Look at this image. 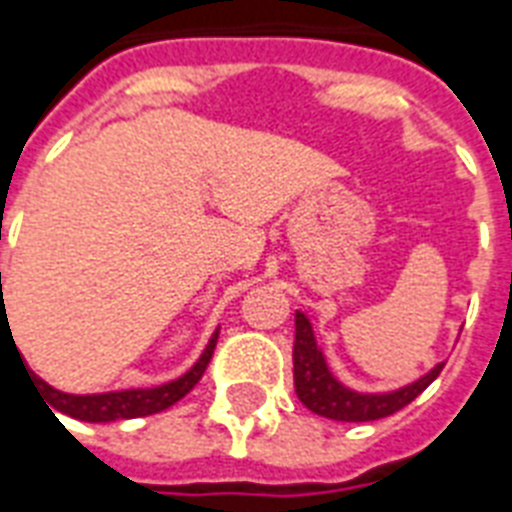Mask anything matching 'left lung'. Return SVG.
I'll return each instance as SVG.
<instances>
[{"label": "left lung", "instance_id": "obj_1", "mask_svg": "<svg viewBox=\"0 0 512 512\" xmlns=\"http://www.w3.org/2000/svg\"><path fill=\"white\" fill-rule=\"evenodd\" d=\"M292 373H295V395L308 411L333 421H376L392 416L427 389L446 362H438L413 384H405L392 392H357L341 384L327 365L322 346L317 343L314 325L303 311H295V346H292Z\"/></svg>", "mask_w": 512, "mask_h": 512}]
</instances>
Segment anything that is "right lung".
I'll return each mask as SVG.
<instances>
[{"label":"right lung","instance_id":"add662e5","mask_svg":"<svg viewBox=\"0 0 512 512\" xmlns=\"http://www.w3.org/2000/svg\"><path fill=\"white\" fill-rule=\"evenodd\" d=\"M2 284V273H0ZM5 319V314H2ZM217 335L220 330H214L206 349L201 351V357L195 360V365L187 373H182L174 381H166L161 386H144V389H115V392H99V395H69V392H61L56 386H50L48 381H42L39 376H34V384L39 386V392L48 400V408H53V416L64 413V416H72V419L91 421V424H107V421L117 419H139V416H152V413H161L166 408H171L174 403H179L182 397L193 389L201 376H204L206 365L212 360L214 346H217ZM58 419V416H56Z\"/></svg>","mask_w":512,"mask_h":512}]
</instances>
